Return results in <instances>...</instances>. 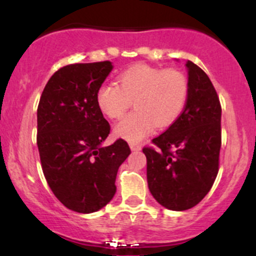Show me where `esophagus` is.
<instances>
[{
  "label": "esophagus",
  "instance_id": "obj_1",
  "mask_svg": "<svg viewBox=\"0 0 256 256\" xmlns=\"http://www.w3.org/2000/svg\"><path fill=\"white\" fill-rule=\"evenodd\" d=\"M130 148H131V151H140V150H141V144H135V142H131L130 144Z\"/></svg>",
  "mask_w": 256,
  "mask_h": 256
}]
</instances>
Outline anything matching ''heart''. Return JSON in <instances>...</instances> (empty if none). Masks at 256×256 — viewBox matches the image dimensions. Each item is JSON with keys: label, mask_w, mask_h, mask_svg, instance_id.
<instances>
[{"label": "heart", "mask_w": 256, "mask_h": 256, "mask_svg": "<svg viewBox=\"0 0 256 256\" xmlns=\"http://www.w3.org/2000/svg\"><path fill=\"white\" fill-rule=\"evenodd\" d=\"M188 80L176 69L135 66L118 76V85L102 84L96 104L108 118H118L134 102L136 112L125 116L114 128L118 138L140 142L154 128L172 125L187 104Z\"/></svg>", "instance_id": "obj_1"}]
</instances>
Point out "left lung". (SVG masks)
Returning a JSON list of instances; mask_svg holds the SVG:
<instances>
[{
  "instance_id": "8db88e82",
  "label": "left lung",
  "mask_w": 256,
  "mask_h": 256,
  "mask_svg": "<svg viewBox=\"0 0 256 256\" xmlns=\"http://www.w3.org/2000/svg\"><path fill=\"white\" fill-rule=\"evenodd\" d=\"M188 99L180 118L144 147L147 183L154 200L171 210L194 207L210 190L219 166L222 108L207 74L186 63ZM174 149V152L170 150Z\"/></svg>"
}]
</instances>
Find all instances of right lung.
Masks as SVG:
<instances>
[{
  "mask_svg": "<svg viewBox=\"0 0 256 256\" xmlns=\"http://www.w3.org/2000/svg\"><path fill=\"white\" fill-rule=\"evenodd\" d=\"M112 62L70 64L48 80L37 110V144L52 192L68 209L92 213L116 192L118 167L131 154L118 138L102 147L110 125L96 104V92Z\"/></svg>",
  "mask_w": 256,
  "mask_h": 256,
  "instance_id": "obj_1",
  "label": "right lung"
}]
</instances>
